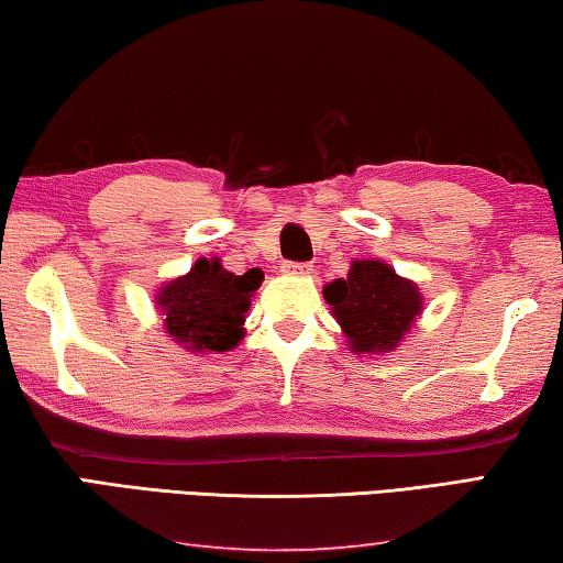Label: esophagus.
I'll return each instance as SVG.
<instances>
[{"label": "esophagus", "instance_id": "34e87169", "mask_svg": "<svg viewBox=\"0 0 563 563\" xmlns=\"http://www.w3.org/2000/svg\"><path fill=\"white\" fill-rule=\"evenodd\" d=\"M284 272L297 274V276H307L314 269H311V264H307V262H287V264H284Z\"/></svg>", "mask_w": 563, "mask_h": 563}]
</instances>
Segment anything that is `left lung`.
Masks as SVG:
<instances>
[{"label":"left lung","mask_w":563,"mask_h":563,"mask_svg":"<svg viewBox=\"0 0 563 563\" xmlns=\"http://www.w3.org/2000/svg\"><path fill=\"white\" fill-rule=\"evenodd\" d=\"M324 299L352 352L365 354L395 350L422 309L418 287L383 262H354L347 279L327 284Z\"/></svg>","instance_id":"obj_1"}]
</instances>
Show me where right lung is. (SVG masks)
<instances>
[{
  "mask_svg": "<svg viewBox=\"0 0 563 563\" xmlns=\"http://www.w3.org/2000/svg\"><path fill=\"white\" fill-rule=\"evenodd\" d=\"M262 276L258 269L236 276L223 269L219 258H198L191 274L166 284L158 294L168 334L186 350H233L244 336L241 324Z\"/></svg>",
  "mask_w": 563,
  "mask_h": 563,
  "instance_id": "obj_1",
  "label": "right lung"
}]
</instances>
